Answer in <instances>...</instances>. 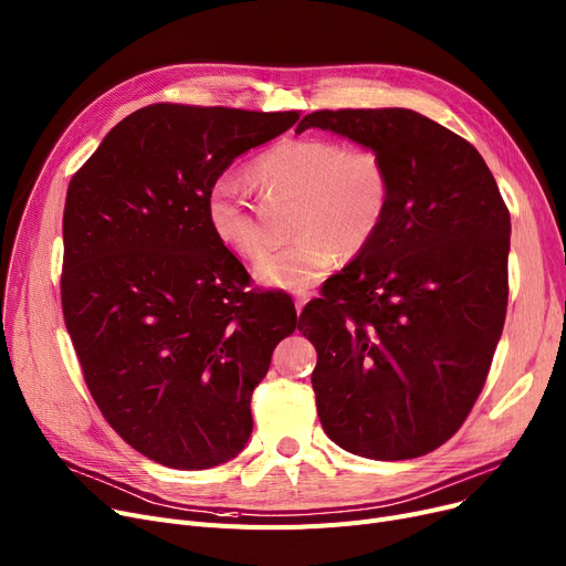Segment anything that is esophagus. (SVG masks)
Segmentation results:
<instances>
[{
  "label": "esophagus",
  "instance_id": "esophagus-1",
  "mask_svg": "<svg viewBox=\"0 0 566 566\" xmlns=\"http://www.w3.org/2000/svg\"><path fill=\"white\" fill-rule=\"evenodd\" d=\"M293 301H295V310L303 312L305 303L310 301V291H293Z\"/></svg>",
  "mask_w": 566,
  "mask_h": 566
}]
</instances>
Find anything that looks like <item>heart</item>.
Here are the masks:
<instances>
[{
  "label": "heart",
  "instance_id": "heart-1",
  "mask_svg": "<svg viewBox=\"0 0 566 566\" xmlns=\"http://www.w3.org/2000/svg\"><path fill=\"white\" fill-rule=\"evenodd\" d=\"M252 176L263 188L298 199L293 241L256 265L271 286L305 291L328 275L339 254H360L382 227L390 206V174L367 146H342L323 137H286L254 160ZM206 224L218 243L241 259L265 252V233L235 181L222 176L206 192Z\"/></svg>",
  "mask_w": 566,
  "mask_h": 566
}]
</instances>
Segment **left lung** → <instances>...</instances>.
<instances>
[{
	"instance_id": "1",
	"label": "left lung",
	"mask_w": 566,
	"mask_h": 566,
	"mask_svg": "<svg viewBox=\"0 0 566 566\" xmlns=\"http://www.w3.org/2000/svg\"><path fill=\"white\" fill-rule=\"evenodd\" d=\"M307 128L374 148L392 186L374 241L301 314L318 420L350 454L424 457L461 429L491 369L507 203L478 148L420 112L318 109L295 133Z\"/></svg>"
}]
</instances>
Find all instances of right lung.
Returning a JSON list of instances; mask_svg holds the SVG:
<instances>
[{
    "label": "right lung",
    "instance_id": "obj_1",
    "mask_svg": "<svg viewBox=\"0 0 566 566\" xmlns=\"http://www.w3.org/2000/svg\"><path fill=\"white\" fill-rule=\"evenodd\" d=\"M301 112L146 105L71 178L62 310L84 382L133 450L176 470L243 452L250 399L298 314L250 289L206 224L208 188Z\"/></svg>",
    "mask_w": 566,
    "mask_h": 566
}]
</instances>
